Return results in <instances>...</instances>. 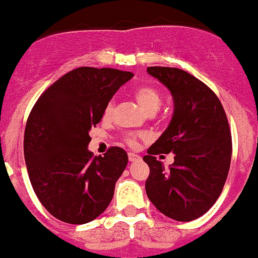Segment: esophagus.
<instances>
[{
  "label": "esophagus",
  "mask_w": 258,
  "mask_h": 258,
  "mask_svg": "<svg viewBox=\"0 0 258 258\" xmlns=\"http://www.w3.org/2000/svg\"><path fill=\"white\" fill-rule=\"evenodd\" d=\"M128 157H129V161L130 162H137V161H139L141 158L140 156L135 155V153H133V152H129L128 153Z\"/></svg>",
  "instance_id": "1"
}]
</instances>
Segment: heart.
I'll return each mask as SVG.
<instances>
[{
  "mask_svg": "<svg viewBox=\"0 0 258 258\" xmlns=\"http://www.w3.org/2000/svg\"><path fill=\"white\" fill-rule=\"evenodd\" d=\"M134 97L139 105L141 106V108L149 114H155L162 106V95L160 94V91H158L157 89L152 88V86H139V88L134 90ZM112 111H113V103L109 102L105 109V117L111 115ZM126 143L130 145H134L135 138L128 137L126 138Z\"/></svg>",
  "mask_w": 258,
  "mask_h": 258,
  "instance_id": "obj_1",
  "label": "heart"
}]
</instances>
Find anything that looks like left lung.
<instances>
[{"label": "left lung", "instance_id": "obj_1", "mask_svg": "<svg viewBox=\"0 0 258 258\" xmlns=\"http://www.w3.org/2000/svg\"><path fill=\"white\" fill-rule=\"evenodd\" d=\"M147 73L170 91V123L147 150L150 175L145 189L160 212L178 222L199 218L215 205L227 180L231 137L221 101L210 88L183 69L149 67ZM175 153L168 170L154 156Z\"/></svg>", "mask_w": 258, "mask_h": 258}]
</instances>
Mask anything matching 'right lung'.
<instances>
[{
  "label": "right lung",
  "mask_w": 258,
  "mask_h": 258,
  "mask_svg": "<svg viewBox=\"0 0 258 258\" xmlns=\"http://www.w3.org/2000/svg\"><path fill=\"white\" fill-rule=\"evenodd\" d=\"M134 74L80 67L59 78L31 109L24 133L29 178L42 206L59 221L85 224L112 201L128 164L120 147L92 156L90 132L121 85Z\"/></svg>",
  "instance_id": "add662e5"
}]
</instances>
